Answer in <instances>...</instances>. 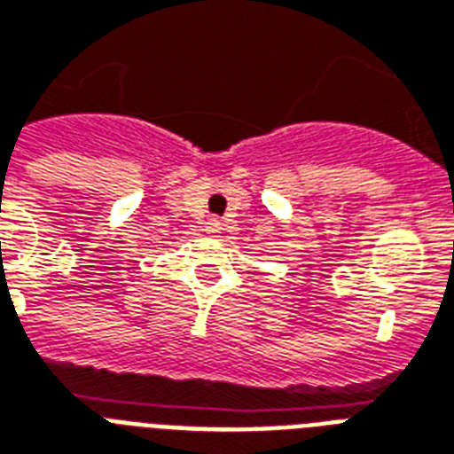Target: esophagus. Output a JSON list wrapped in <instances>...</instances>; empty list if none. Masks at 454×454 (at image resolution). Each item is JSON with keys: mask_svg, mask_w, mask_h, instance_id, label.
Returning <instances> with one entry per match:
<instances>
[{"mask_svg": "<svg viewBox=\"0 0 454 454\" xmlns=\"http://www.w3.org/2000/svg\"><path fill=\"white\" fill-rule=\"evenodd\" d=\"M205 231H207L209 235H219L221 231H223V226H221L219 219H209L207 223H205Z\"/></svg>", "mask_w": 454, "mask_h": 454, "instance_id": "1", "label": "esophagus"}]
</instances>
